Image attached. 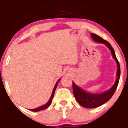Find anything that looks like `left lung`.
<instances>
[{
	"label": "left lung",
	"instance_id": "8db88e82",
	"mask_svg": "<svg viewBox=\"0 0 128 128\" xmlns=\"http://www.w3.org/2000/svg\"><path fill=\"white\" fill-rule=\"evenodd\" d=\"M91 36L94 41H97L98 42H101L103 44H105L107 47L110 49L112 54L113 57L116 60V62L117 64V80L116 83L114 84V86L110 88L109 90L106 92H104L103 93L98 94H90V93L86 92L84 91L82 88L77 87L74 83L72 82V91L74 94V98L79 104L83 107L87 108H96L102 105L106 102L108 101L112 96L115 93L118 86V82H119V78H120V64L118 62V60L116 56L114 50L111 46V44L106 40H103L102 38H101L99 36L96 35L95 34H91Z\"/></svg>",
	"mask_w": 128,
	"mask_h": 128
}]
</instances>
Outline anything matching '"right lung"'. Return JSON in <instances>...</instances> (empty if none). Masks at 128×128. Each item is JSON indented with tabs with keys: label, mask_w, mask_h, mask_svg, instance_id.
Wrapping results in <instances>:
<instances>
[{
	"label": "right lung",
	"mask_w": 128,
	"mask_h": 128,
	"mask_svg": "<svg viewBox=\"0 0 128 128\" xmlns=\"http://www.w3.org/2000/svg\"><path fill=\"white\" fill-rule=\"evenodd\" d=\"M58 82H59V80H58V81H57V82L56 83V86H55L54 90H53L52 94V96H51V98H50V100L48 101V103H47L46 104H44V105H42V106H41L38 107V108H37L31 109V110H30V111H32V112H39V111H41V110H44V109L47 108H48V107L50 105V104H51L52 102V99H53V98H54V94H55V91H56V88H57V84H58Z\"/></svg>",
	"instance_id": "obj_1"
}]
</instances>
